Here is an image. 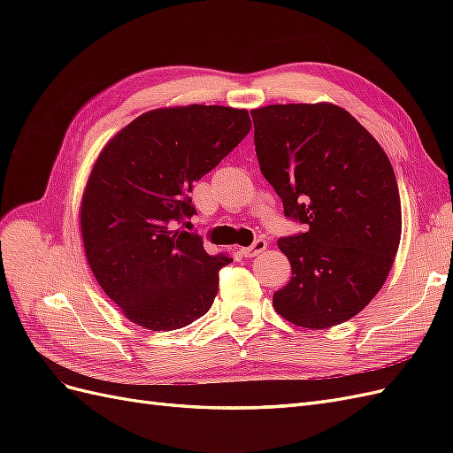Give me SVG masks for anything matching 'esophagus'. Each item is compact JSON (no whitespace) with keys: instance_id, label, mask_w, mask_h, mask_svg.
<instances>
[{"instance_id":"esophagus-1","label":"esophagus","mask_w":453,"mask_h":453,"mask_svg":"<svg viewBox=\"0 0 453 453\" xmlns=\"http://www.w3.org/2000/svg\"><path fill=\"white\" fill-rule=\"evenodd\" d=\"M266 240H263V238H258V240H255V243L253 245H250V248H243L242 250V253H243V257H250V258H253V257H257V255H260L263 253L265 250H266Z\"/></svg>"}]
</instances>
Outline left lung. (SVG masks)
Wrapping results in <instances>:
<instances>
[{
  "mask_svg": "<svg viewBox=\"0 0 453 453\" xmlns=\"http://www.w3.org/2000/svg\"><path fill=\"white\" fill-rule=\"evenodd\" d=\"M260 172L283 213L306 225L278 240L293 276L276 311L304 328L351 319L381 289L401 242V196L386 150L334 104L251 111Z\"/></svg>",
  "mask_w": 453,
  "mask_h": 453,
  "instance_id": "1",
  "label": "left lung"
}]
</instances>
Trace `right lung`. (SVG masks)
I'll return each instance as SVG.
<instances>
[{
  "label": "right lung",
  "mask_w": 453,
  "mask_h": 453,
  "mask_svg": "<svg viewBox=\"0 0 453 453\" xmlns=\"http://www.w3.org/2000/svg\"><path fill=\"white\" fill-rule=\"evenodd\" d=\"M251 130L245 109H153L113 135L81 200L85 253L104 293L149 331H175L208 311L219 270L202 238L172 225L196 210L188 193Z\"/></svg>",
  "instance_id": "right-lung-1"
}]
</instances>
